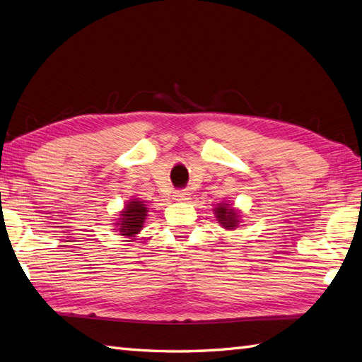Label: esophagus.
I'll use <instances>...</instances> for the list:
<instances>
[{
    "mask_svg": "<svg viewBox=\"0 0 362 362\" xmlns=\"http://www.w3.org/2000/svg\"><path fill=\"white\" fill-rule=\"evenodd\" d=\"M191 192L188 189H180V191H174L173 192V200L175 202H187L189 200Z\"/></svg>",
    "mask_w": 362,
    "mask_h": 362,
    "instance_id": "1",
    "label": "esophagus"
}]
</instances>
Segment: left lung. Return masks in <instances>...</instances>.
<instances>
[{
	"label": "left lung",
	"instance_id": "obj_1",
	"mask_svg": "<svg viewBox=\"0 0 362 362\" xmlns=\"http://www.w3.org/2000/svg\"><path fill=\"white\" fill-rule=\"evenodd\" d=\"M214 216L217 223H220L221 228L228 230H233L238 228L242 223V217H240V212L229 205V203H218L214 209Z\"/></svg>",
	"mask_w": 362,
	"mask_h": 362
}]
</instances>
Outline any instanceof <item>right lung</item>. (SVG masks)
Masks as SVG:
<instances>
[{"mask_svg": "<svg viewBox=\"0 0 362 362\" xmlns=\"http://www.w3.org/2000/svg\"><path fill=\"white\" fill-rule=\"evenodd\" d=\"M148 216V206L141 199H132L125 203L124 209L119 212V218L115 223L116 230L125 238H134L141 233Z\"/></svg>", "mask_w": 362, "mask_h": 362, "instance_id": "right-lung-1", "label": "right lung"}]
</instances>
